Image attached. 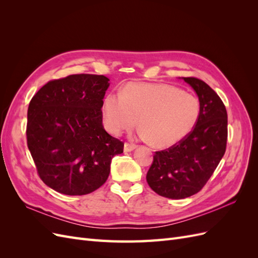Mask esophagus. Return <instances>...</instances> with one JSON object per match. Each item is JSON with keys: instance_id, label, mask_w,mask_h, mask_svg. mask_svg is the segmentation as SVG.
I'll list each match as a JSON object with an SVG mask.
<instances>
[{"instance_id": "esophagus-1", "label": "esophagus", "mask_w": 258, "mask_h": 258, "mask_svg": "<svg viewBox=\"0 0 258 258\" xmlns=\"http://www.w3.org/2000/svg\"><path fill=\"white\" fill-rule=\"evenodd\" d=\"M136 147H137L136 144L126 142V143H124V145H123V150H124V152H131V151H134Z\"/></svg>"}]
</instances>
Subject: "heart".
I'll use <instances>...</instances> for the list:
<instances>
[{
    "label": "heart",
    "instance_id": "obj_1",
    "mask_svg": "<svg viewBox=\"0 0 258 258\" xmlns=\"http://www.w3.org/2000/svg\"><path fill=\"white\" fill-rule=\"evenodd\" d=\"M199 100L177 87L163 84L130 83L120 93H108L102 103L106 130L115 136L134 129L156 147H170L196 126Z\"/></svg>",
    "mask_w": 258,
    "mask_h": 258
}]
</instances>
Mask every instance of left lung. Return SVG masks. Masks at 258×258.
I'll return each mask as SVG.
<instances>
[{
  "label": "left lung",
  "mask_w": 258,
  "mask_h": 258,
  "mask_svg": "<svg viewBox=\"0 0 258 258\" xmlns=\"http://www.w3.org/2000/svg\"><path fill=\"white\" fill-rule=\"evenodd\" d=\"M196 91L200 116L196 126L178 143L155 152L146 174L151 188L162 197L184 199L200 191L212 176L226 152L227 111L208 84L184 77Z\"/></svg>",
  "instance_id": "obj_1"
}]
</instances>
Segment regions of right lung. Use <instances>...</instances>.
Wrapping results in <instances>:
<instances>
[{"label": "right lung", "mask_w": 258, "mask_h": 258, "mask_svg": "<svg viewBox=\"0 0 258 258\" xmlns=\"http://www.w3.org/2000/svg\"><path fill=\"white\" fill-rule=\"evenodd\" d=\"M108 81L69 75L49 81L31 99L27 144L38 176L53 190L69 196L95 191L106 182L112 158L123 152V142L102 124Z\"/></svg>", "instance_id": "obj_1"}]
</instances>
